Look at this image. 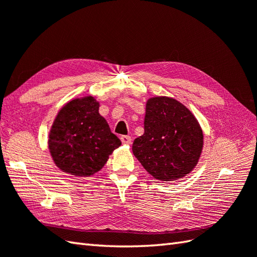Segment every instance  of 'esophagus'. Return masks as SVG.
<instances>
[{
  "label": "esophagus",
  "instance_id": "esophagus-1",
  "mask_svg": "<svg viewBox=\"0 0 257 257\" xmlns=\"http://www.w3.org/2000/svg\"><path fill=\"white\" fill-rule=\"evenodd\" d=\"M121 143L123 145H130L132 144V138H130V136H121Z\"/></svg>",
  "mask_w": 257,
  "mask_h": 257
}]
</instances>
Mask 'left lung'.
I'll list each match as a JSON object with an SVG mask.
<instances>
[{
    "label": "left lung",
    "mask_w": 257,
    "mask_h": 257,
    "mask_svg": "<svg viewBox=\"0 0 257 257\" xmlns=\"http://www.w3.org/2000/svg\"><path fill=\"white\" fill-rule=\"evenodd\" d=\"M144 127L133 152L152 177L172 181L192 171L202 152L203 134L187 107L173 98H150Z\"/></svg>",
    "instance_id": "1"
}]
</instances>
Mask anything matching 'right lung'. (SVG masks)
Wrapping results in <instances>:
<instances>
[{"label":"right lung","mask_w":257,"mask_h":257,"mask_svg":"<svg viewBox=\"0 0 257 257\" xmlns=\"http://www.w3.org/2000/svg\"><path fill=\"white\" fill-rule=\"evenodd\" d=\"M98 109L99 103L88 96L69 101L58 112L48 146L56 166L63 171L79 177L91 176L121 145Z\"/></svg>","instance_id":"right-lung-1"}]
</instances>
